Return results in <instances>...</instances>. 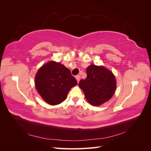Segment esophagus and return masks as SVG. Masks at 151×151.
<instances>
[{
    "label": "esophagus",
    "instance_id": "34e87169",
    "mask_svg": "<svg viewBox=\"0 0 151 151\" xmlns=\"http://www.w3.org/2000/svg\"><path fill=\"white\" fill-rule=\"evenodd\" d=\"M80 77H81V76L80 75H77V76H76V79H77V81L78 82H79V81H80Z\"/></svg>",
    "mask_w": 151,
    "mask_h": 151
}]
</instances>
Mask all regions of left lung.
Returning <instances> with one entry per match:
<instances>
[{"label":"left lung","instance_id":"8db88e82","mask_svg":"<svg viewBox=\"0 0 151 151\" xmlns=\"http://www.w3.org/2000/svg\"><path fill=\"white\" fill-rule=\"evenodd\" d=\"M87 77L79 83L88 101L99 106L108 101L115 92L116 84L113 73L103 66L91 65L86 69Z\"/></svg>","mask_w":151,"mask_h":151}]
</instances>
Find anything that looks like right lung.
Segmentation results:
<instances>
[{
  "mask_svg": "<svg viewBox=\"0 0 151 151\" xmlns=\"http://www.w3.org/2000/svg\"><path fill=\"white\" fill-rule=\"evenodd\" d=\"M35 83L44 101L56 105L64 101L68 91L77 84V81L67 67L60 63L51 61L39 68Z\"/></svg>",
  "mask_w": 151,
  "mask_h": 151,
  "instance_id": "1",
  "label": "right lung"
}]
</instances>
